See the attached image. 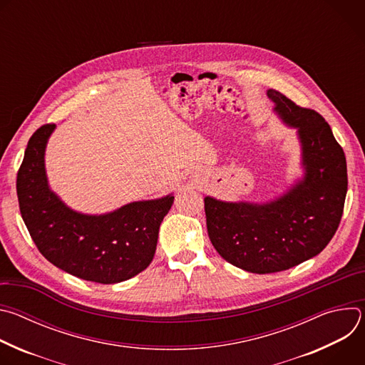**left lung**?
I'll list each match as a JSON object with an SVG mask.
<instances>
[{
  "instance_id": "obj_1",
  "label": "left lung",
  "mask_w": 365,
  "mask_h": 365,
  "mask_svg": "<svg viewBox=\"0 0 365 365\" xmlns=\"http://www.w3.org/2000/svg\"><path fill=\"white\" fill-rule=\"evenodd\" d=\"M267 95L282 121L297 131L303 178L264 203L203 199L215 250L232 266L257 274L283 272L318 255L338 230L348 189L345 154L325 118L276 89Z\"/></svg>"
}]
</instances>
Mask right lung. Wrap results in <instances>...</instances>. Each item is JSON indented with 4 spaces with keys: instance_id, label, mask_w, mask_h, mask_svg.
I'll return each instance as SVG.
<instances>
[{
    "instance_id": "right-lung-1",
    "label": "right lung",
    "mask_w": 365,
    "mask_h": 365,
    "mask_svg": "<svg viewBox=\"0 0 365 365\" xmlns=\"http://www.w3.org/2000/svg\"><path fill=\"white\" fill-rule=\"evenodd\" d=\"M55 124L41 125L29 140L17 173L23 221L38 251L61 270L101 284L128 280L148 267L159 228L173 195L127 203L114 212H76L48 187L44 151Z\"/></svg>"
}]
</instances>
